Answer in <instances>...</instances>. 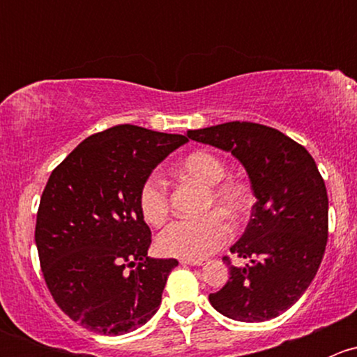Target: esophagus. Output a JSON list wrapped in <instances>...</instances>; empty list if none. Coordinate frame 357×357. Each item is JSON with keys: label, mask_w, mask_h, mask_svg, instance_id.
I'll return each mask as SVG.
<instances>
[{"label": "esophagus", "mask_w": 357, "mask_h": 357, "mask_svg": "<svg viewBox=\"0 0 357 357\" xmlns=\"http://www.w3.org/2000/svg\"><path fill=\"white\" fill-rule=\"evenodd\" d=\"M181 264H185V266H204V261H188V259H181Z\"/></svg>", "instance_id": "esophagus-1"}]
</instances>
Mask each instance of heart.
I'll return each instance as SVG.
<instances>
[{
  "instance_id": "heart-1",
  "label": "heart",
  "mask_w": 357,
  "mask_h": 357,
  "mask_svg": "<svg viewBox=\"0 0 357 357\" xmlns=\"http://www.w3.org/2000/svg\"><path fill=\"white\" fill-rule=\"evenodd\" d=\"M176 174L205 186L204 208H219L233 222L247 214L248 188L245 183L226 178V165L218 155L205 150L188 153L176 167ZM139 211L149 225L158 226L167 219V186L158 176H150L139 190ZM219 212H208L199 219H178L158 235L157 247L171 257L200 261L214 254L231 238V226Z\"/></svg>"
}]
</instances>
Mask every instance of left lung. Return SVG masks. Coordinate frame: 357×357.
<instances>
[{"label": "left lung", "mask_w": 357, "mask_h": 357, "mask_svg": "<svg viewBox=\"0 0 357 357\" xmlns=\"http://www.w3.org/2000/svg\"><path fill=\"white\" fill-rule=\"evenodd\" d=\"M242 162L257 202L242 238L229 250L248 259L208 295L212 307L236 321H268L302 297L318 273L328 240V195L311 153L278 129L226 122L186 132Z\"/></svg>", "instance_id": "1"}]
</instances>
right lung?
Returning a JSON list of instances; mask_svg holds the SVG:
<instances>
[{
	"instance_id": "1",
	"label": "right lung",
	"mask_w": 357,
	"mask_h": 357,
	"mask_svg": "<svg viewBox=\"0 0 357 357\" xmlns=\"http://www.w3.org/2000/svg\"><path fill=\"white\" fill-rule=\"evenodd\" d=\"M183 135L119 124L91 135L53 169L36 245L56 305L89 332L122 335L157 312L176 259L149 257L139 190Z\"/></svg>"
}]
</instances>
